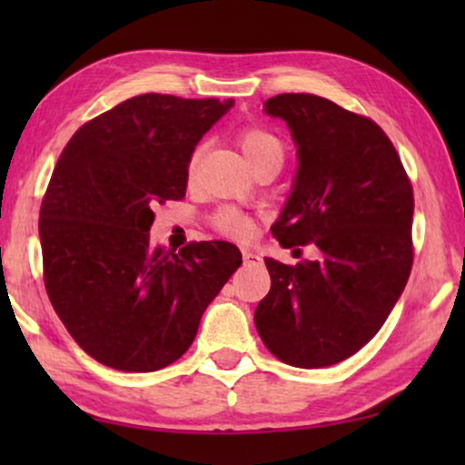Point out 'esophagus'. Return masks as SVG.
Segmentation results:
<instances>
[{
  "mask_svg": "<svg viewBox=\"0 0 465 465\" xmlns=\"http://www.w3.org/2000/svg\"><path fill=\"white\" fill-rule=\"evenodd\" d=\"M260 260H262V258H260L256 252H250V250L243 252V262H245V264H258Z\"/></svg>",
  "mask_w": 465,
  "mask_h": 465,
  "instance_id": "esophagus-1",
  "label": "esophagus"
}]
</instances>
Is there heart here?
<instances>
[{"mask_svg": "<svg viewBox=\"0 0 465 465\" xmlns=\"http://www.w3.org/2000/svg\"><path fill=\"white\" fill-rule=\"evenodd\" d=\"M239 148L243 152L247 163L253 167H258L260 163L264 161H279L283 163V143L275 133H271L269 129H262V126H245V129L239 131L237 135ZM199 148H196L193 154L188 158V175L194 173L196 161H199ZM212 226L218 231L220 234H224L228 239H237V241H245L253 237L256 232V222L250 213L241 212L239 207H220L218 212L212 215Z\"/></svg>", "mask_w": 465, "mask_h": 465, "instance_id": "b5f03b06", "label": "heart"}]
</instances>
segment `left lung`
I'll use <instances>...</instances> for the list:
<instances>
[{"label":"left lung","instance_id":"1","mask_svg":"<svg viewBox=\"0 0 465 465\" xmlns=\"http://www.w3.org/2000/svg\"><path fill=\"white\" fill-rule=\"evenodd\" d=\"M264 110L288 123L298 145L294 190L272 237L315 243L322 260L264 258L271 290L253 320L277 360L332 366L379 332L409 282L412 186L374 120L309 93L277 94Z\"/></svg>","mask_w":465,"mask_h":465}]
</instances>
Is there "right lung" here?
I'll return each instance as SVG.
<instances>
[{"label": "right lung", "instance_id": "add662e5", "mask_svg": "<svg viewBox=\"0 0 465 465\" xmlns=\"http://www.w3.org/2000/svg\"><path fill=\"white\" fill-rule=\"evenodd\" d=\"M231 107L145 93L88 120L63 148L40 207L44 285L67 332L101 364H173L243 262L228 241H193L177 253L150 243L154 207L186 196L188 158Z\"/></svg>", "mask_w": 465, "mask_h": 465}]
</instances>
